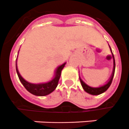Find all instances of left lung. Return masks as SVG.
<instances>
[{
	"mask_svg": "<svg viewBox=\"0 0 129 129\" xmlns=\"http://www.w3.org/2000/svg\"><path fill=\"white\" fill-rule=\"evenodd\" d=\"M111 51H112V50H111ZM112 55H113V53H112ZM113 57H114V55H113ZM114 71H115V61H114V69H113V72H112V76L110 78V80L108 81V82L106 84H105L104 86H101V87H99V88H92V87H90L89 86L86 84L80 78L81 84L84 90L86 92H88V93L92 94V95H98V94H102V93H103V92H104L105 91H106V90H108V88L110 87V84H111V83H112V82L113 77H114Z\"/></svg>",
	"mask_w": 129,
	"mask_h": 129,
	"instance_id": "1",
	"label": "left lung"
}]
</instances>
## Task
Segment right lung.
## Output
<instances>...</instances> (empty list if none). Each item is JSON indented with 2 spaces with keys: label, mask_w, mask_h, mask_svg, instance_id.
I'll return each mask as SVG.
<instances>
[{
  "label": "right lung",
  "mask_w": 129,
  "mask_h": 129,
  "mask_svg": "<svg viewBox=\"0 0 129 129\" xmlns=\"http://www.w3.org/2000/svg\"><path fill=\"white\" fill-rule=\"evenodd\" d=\"M65 65H66V63L61 65L60 66H59L57 68L56 71H55V76L52 80L49 81V82L45 83V84H38L27 82V81H25L21 77L19 71H18V69H17V60H16V70H17V75L19 76V80L22 83V84L24 86V87L27 89V90H28L30 93L34 94L35 96H43L51 93L56 88L58 84L59 78H60L61 72L62 69L64 68Z\"/></svg>",
  "instance_id": "1"
}]
</instances>
